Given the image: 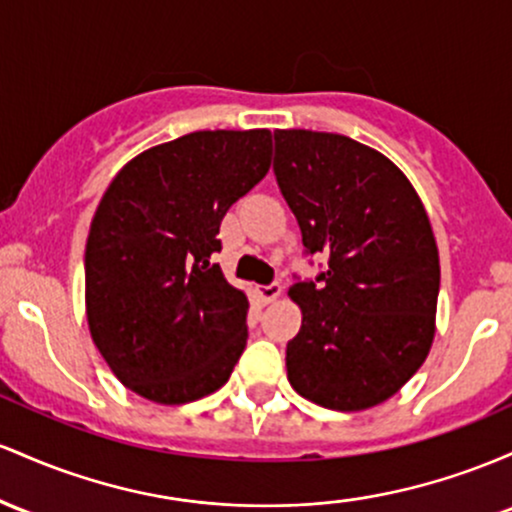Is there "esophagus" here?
I'll return each instance as SVG.
<instances>
[{"label": "esophagus", "mask_w": 512, "mask_h": 512, "mask_svg": "<svg viewBox=\"0 0 512 512\" xmlns=\"http://www.w3.org/2000/svg\"><path fill=\"white\" fill-rule=\"evenodd\" d=\"M280 292H283V283H278V280H273V283L258 287V295H261L263 302H273L275 297L280 295Z\"/></svg>", "instance_id": "34e87169"}]
</instances>
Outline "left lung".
I'll return each mask as SVG.
<instances>
[{"label": "left lung", "instance_id": "left-lung-1", "mask_svg": "<svg viewBox=\"0 0 512 512\" xmlns=\"http://www.w3.org/2000/svg\"><path fill=\"white\" fill-rule=\"evenodd\" d=\"M273 137L304 256H326L317 278L295 275L290 287L302 329L287 341V380L324 409H370L416 375L433 343V229L409 179L375 149L333 132Z\"/></svg>", "mask_w": 512, "mask_h": 512}]
</instances>
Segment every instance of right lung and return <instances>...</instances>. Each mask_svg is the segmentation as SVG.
<instances>
[{
	"mask_svg": "<svg viewBox=\"0 0 512 512\" xmlns=\"http://www.w3.org/2000/svg\"><path fill=\"white\" fill-rule=\"evenodd\" d=\"M268 169V130H200L142 152L103 193L86 239V319L135 394L188 404L232 375L249 300L212 254L222 217Z\"/></svg>",
	"mask_w": 512,
	"mask_h": 512,
	"instance_id": "right-lung-1",
	"label": "right lung"
}]
</instances>
